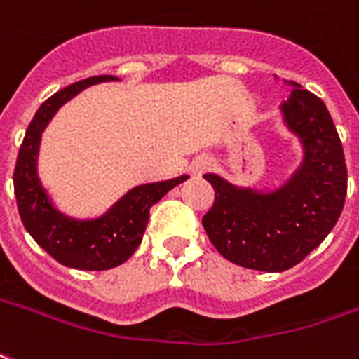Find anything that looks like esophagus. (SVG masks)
Instances as JSON below:
<instances>
[{
    "instance_id": "1",
    "label": "esophagus",
    "mask_w": 359,
    "mask_h": 359,
    "mask_svg": "<svg viewBox=\"0 0 359 359\" xmlns=\"http://www.w3.org/2000/svg\"><path fill=\"white\" fill-rule=\"evenodd\" d=\"M210 167H212V161H210V159H205V157H202V159H198V161L194 163V172L200 175V172L208 171Z\"/></svg>"
}]
</instances>
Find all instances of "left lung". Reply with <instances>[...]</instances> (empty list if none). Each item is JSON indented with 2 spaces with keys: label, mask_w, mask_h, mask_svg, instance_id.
Segmentation results:
<instances>
[{
  "label": "left lung",
  "mask_w": 359,
  "mask_h": 359,
  "mask_svg": "<svg viewBox=\"0 0 359 359\" xmlns=\"http://www.w3.org/2000/svg\"><path fill=\"white\" fill-rule=\"evenodd\" d=\"M287 85L282 116L303 147L287 182L260 192L204 175L215 192L202 217L212 245L233 264L260 272H284L317 249L337 225L348 188L344 149L325 102L295 81Z\"/></svg>",
  "instance_id": "8db88e82"
}]
</instances>
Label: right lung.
<instances>
[{"label":"right lung","mask_w":359,"mask_h":359,"mask_svg":"<svg viewBox=\"0 0 359 359\" xmlns=\"http://www.w3.org/2000/svg\"><path fill=\"white\" fill-rule=\"evenodd\" d=\"M114 75H95L54 93L40 104L27 128L13 172L17 208L31 237L60 264L77 270H109L126 262L142 243L151 205L171 188L188 179L187 175L161 182L132 188L107 214L95 219H75L62 214L50 202L36 172L40 136L62 104L89 85L116 81Z\"/></svg>","instance_id":"1"}]
</instances>
